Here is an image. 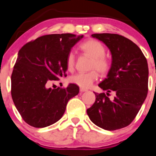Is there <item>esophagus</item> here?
<instances>
[{"mask_svg": "<svg viewBox=\"0 0 156 156\" xmlns=\"http://www.w3.org/2000/svg\"><path fill=\"white\" fill-rule=\"evenodd\" d=\"M85 91H87V90L84 89V88H80V92H81V93L85 92Z\"/></svg>", "mask_w": 156, "mask_h": 156, "instance_id": "1", "label": "esophagus"}]
</instances>
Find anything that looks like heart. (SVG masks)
I'll list each match as a JSON object with an SVG mask.
<instances>
[{
	"label": "heart",
	"instance_id": "b5f03b06",
	"mask_svg": "<svg viewBox=\"0 0 156 156\" xmlns=\"http://www.w3.org/2000/svg\"><path fill=\"white\" fill-rule=\"evenodd\" d=\"M81 50L93 58L91 69H96L99 72L105 74L109 69V62L105 58L106 49L101 42L94 39H90L82 43L80 46ZM75 53L70 51L66 57V67L69 71H72L75 66ZM98 74L96 71L83 73L79 72L72 75L70 78V81L72 84L78 85L81 88H88L90 87L93 83L97 80Z\"/></svg>",
	"mask_w": 156,
	"mask_h": 156
}]
</instances>
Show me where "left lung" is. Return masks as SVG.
Segmentation results:
<instances>
[{"instance_id":"1","label":"left lung","mask_w":156,"mask_h":156,"mask_svg":"<svg viewBox=\"0 0 156 156\" xmlns=\"http://www.w3.org/2000/svg\"><path fill=\"white\" fill-rule=\"evenodd\" d=\"M91 36L109 49L112 64L106 78L99 84L106 94L95 93V103L87 113L93 123L104 130L123 128L134 119L147 96V60L139 47L123 36L109 33ZM111 91L116 94L112 100L106 96Z\"/></svg>"}]
</instances>
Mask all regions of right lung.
<instances>
[{
	"instance_id": "1",
	"label": "right lung",
	"mask_w": 156,
	"mask_h": 156,
	"mask_svg": "<svg viewBox=\"0 0 156 156\" xmlns=\"http://www.w3.org/2000/svg\"><path fill=\"white\" fill-rule=\"evenodd\" d=\"M84 35L53 34L37 37L20 50L11 75V95L23 120L34 127L56 123L79 87H50L67 71L66 57Z\"/></svg>"
}]
</instances>
